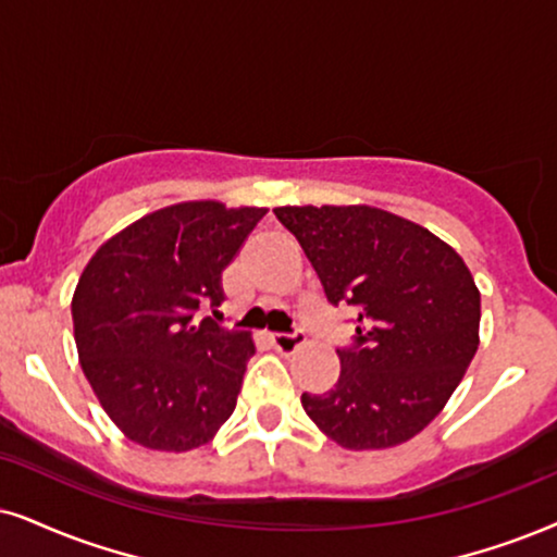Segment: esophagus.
Instances as JSON below:
<instances>
[{
	"mask_svg": "<svg viewBox=\"0 0 557 557\" xmlns=\"http://www.w3.org/2000/svg\"><path fill=\"white\" fill-rule=\"evenodd\" d=\"M270 342H272V347L277 351H283V355H293L295 349L302 347L306 334H302V331H295V334H272Z\"/></svg>",
	"mask_w": 557,
	"mask_h": 557,
	"instance_id": "obj_1",
	"label": "esophagus"
}]
</instances>
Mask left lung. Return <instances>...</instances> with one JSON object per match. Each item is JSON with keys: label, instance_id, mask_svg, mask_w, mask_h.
Here are the masks:
<instances>
[{"label": "left lung", "instance_id": "1", "mask_svg": "<svg viewBox=\"0 0 557 557\" xmlns=\"http://www.w3.org/2000/svg\"><path fill=\"white\" fill-rule=\"evenodd\" d=\"M274 215L306 251L331 306L357 315L339 380L302 393L315 426L344 449H388L447 406L481 344V290L447 242L372 206H283Z\"/></svg>", "mask_w": 557, "mask_h": 557}]
</instances>
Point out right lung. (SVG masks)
I'll use <instances>...</instances> for the list:
<instances>
[{
	"instance_id": "add662e5",
	"label": "right lung",
	"mask_w": 557,
	"mask_h": 557,
	"mask_svg": "<svg viewBox=\"0 0 557 557\" xmlns=\"http://www.w3.org/2000/svg\"><path fill=\"white\" fill-rule=\"evenodd\" d=\"M267 208L187 200L110 236L72 298L74 342L91 391L140 447L208 445L236 408L249 331H228L200 308L223 302V270Z\"/></svg>"
}]
</instances>
